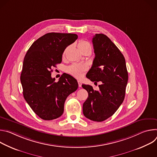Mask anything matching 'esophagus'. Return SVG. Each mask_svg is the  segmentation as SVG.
<instances>
[{
  "instance_id": "obj_1",
  "label": "esophagus",
  "mask_w": 157,
  "mask_h": 157,
  "mask_svg": "<svg viewBox=\"0 0 157 157\" xmlns=\"http://www.w3.org/2000/svg\"><path fill=\"white\" fill-rule=\"evenodd\" d=\"M78 86H79V87H81V86H82V82H81V81H78Z\"/></svg>"
}]
</instances>
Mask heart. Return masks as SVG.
I'll use <instances>...</instances> for the list:
<instances>
[{
    "label": "heart",
    "instance_id": "heart-1",
    "mask_svg": "<svg viewBox=\"0 0 157 157\" xmlns=\"http://www.w3.org/2000/svg\"><path fill=\"white\" fill-rule=\"evenodd\" d=\"M78 47L79 50H82L87 48H91L90 44L85 40L80 41L78 44ZM87 70V67L86 65L78 64L71 65L66 69L67 72L78 79L81 78Z\"/></svg>",
    "mask_w": 157,
    "mask_h": 157
}]
</instances>
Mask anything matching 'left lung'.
<instances>
[{
	"mask_svg": "<svg viewBox=\"0 0 157 157\" xmlns=\"http://www.w3.org/2000/svg\"><path fill=\"white\" fill-rule=\"evenodd\" d=\"M92 41L95 58L86 77L94 84L101 81V84L98 91L90 85H82L89 96L82 111L86 118L102 122L113 116L123 102L128 73L124 55L109 38L96 34Z\"/></svg>",
	"mask_w": 157,
	"mask_h": 157,
	"instance_id": "obj_1",
	"label": "left lung"
}]
</instances>
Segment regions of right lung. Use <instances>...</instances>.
Instances as JSON below:
<instances>
[{"instance_id": "1", "label": "right lung", "mask_w": 157, "mask_h": 157, "mask_svg": "<svg viewBox=\"0 0 157 157\" xmlns=\"http://www.w3.org/2000/svg\"><path fill=\"white\" fill-rule=\"evenodd\" d=\"M77 38L74 33H48L34 41L25 55L20 76L24 97L43 120L60 117L66 99L78 87L70 75H61L58 82L51 76L52 68L61 63L65 48Z\"/></svg>"}]
</instances>
